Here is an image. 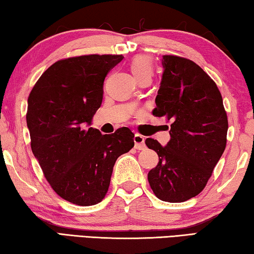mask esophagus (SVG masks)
Segmentation results:
<instances>
[{
  "instance_id": "34e87169",
  "label": "esophagus",
  "mask_w": 254,
  "mask_h": 254,
  "mask_svg": "<svg viewBox=\"0 0 254 254\" xmlns=\"http://www.w3.org/2000/svg\"><path fill=\"white\" fill-rule=\"evenodd\" d=\"M133 140H134V143H135V149L143 150L145 148L144 137L141 135V134H137V133H135L134 137H133Z\"/></svg>"
}]
</instances>
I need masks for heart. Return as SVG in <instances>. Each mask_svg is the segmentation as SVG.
I'll return each instance as SVG.
<instances>
[{
    "label": "heart",
    "mask_w": 254,
    "mask_h": 254,
    "mask_svg": "<svg viewBox=\"0 0 254 254\" xmlns=\"http://www.w3.org/2000/svg\"><path fill=\"white\" fill-rule=\"evenodd\" d=\"M132 74L135 76L137 80L149 77L151 78L153 75V63L152 59L145 55H139L132 59L130 64Z\"/></svg>",
    "instance_id": "b5f03b06"
}]
</instances>
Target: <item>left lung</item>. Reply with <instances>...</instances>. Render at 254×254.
I'll list each match as a JSON object with an SVG mask.
<instances>
[{
	"label": "left lung",
	"instance_id": "left-lung-1",
	"mask_svg": "<svg viewBox=\"0 0 254 254\" xmlns=\"http://www.w3.org/2000/svg\"><path fill=\"white\" fill-rule=\"evenodd\" d=\"M163 74L152 114L170 123L166 147L148 137L158 153L148 180L159 199L182 203L199 194L226 147L229 122L220 89L191 60L162 56Z\"/></svg>",
	"mask_w": 254,
	"mask_h": 254
}]
</instances>
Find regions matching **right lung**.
<instances>
[{
	"label": "right lung",
	"mask_w": 254,
	"mask_h": 254,
	"mask_svg": "<svg viewBox=\"0 0 254 254\" xmlns=\"http://www.w3.org/2000/svg\"><path fill=\"white\" fill-rule=\"evenodd\" d=\"M122 55H85L60 59L34 84L28 97L31 150L51 188L79 206L102 201L114 163L134 147L132 131L102 134L84 128L103 100L106 75Z\"/></svg>",
	"instance_id": "obj_1"
}]
</instances>
